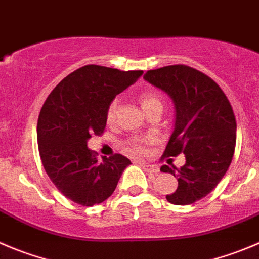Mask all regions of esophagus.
Instances as JSON below:
<instances>
[{
  "label": "esophagus",
  "mask_w": 259,
  "mask_h": 259,
  "mask_svg": "<svg viewBox=\"0 0 259 259\" xmlns=\"http://www.w3.org/2000/svg\"><path fill=\"white\" fill-rule=\"evenodd\" d=\"M142 167H143L144 171H148V172H154L157 174L159 171L158 166L156 165H149V163H142Z\"/></svg>",
  "instance_id": "34e87169"
}]
</instances>
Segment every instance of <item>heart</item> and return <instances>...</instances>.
I'll return each mask as SVG.
<instances>
[{
  "label": "heart",
  "instance_id": "b5f03b06",
  "mask_svg": "<svg viewBox=\"0 0 259 259\" xmlns=\"http://www.w3.org/2000/svg\"><path fill=\"white\" fill-rule=\"evenodd\" d=\"M139 103L144 112L149 113L153 110H162L163 108V98L161 93L157 91H147L144 93L139 94ZM118 101L112 100L108 103L106 108V121L108 124H113L116 118V112H117ZM124 151L130 154H142L144 152V142L141 139H133L124 143Z\"/></svg>",
  "mask_w": 259,
  "mask_h": 259
}]
</instances>
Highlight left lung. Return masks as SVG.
<instances>
[{"instance_id": "1", "label": "left lung", "mask_w": 259, "mask_h": 259, "mask_svg": "<svg viewBox=\"0 0 259 259\" xmlns=\"http://www.w3.org/2000/svg\"><path fill=\"white\" fill-rule=\"evenodd\" d=\"M148 83L162 89L175 103V129L163 157L185 154L180 168L163 165L161 171L178 176V189L166 199L187 206L217 187L233 161L236 120L233 107L219 84L187 65L148 70Z\"/></svg>"}]
</instances>
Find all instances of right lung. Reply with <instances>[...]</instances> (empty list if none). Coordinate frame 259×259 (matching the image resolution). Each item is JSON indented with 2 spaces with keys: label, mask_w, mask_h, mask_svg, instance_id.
<instances>
[{
  "label": "right lung",
  "mask_w": 259,
  "mask_h": 259,
  "mask_svg": "<svg viewBox=\"0 0 259 259\" xmlns=\"http://www.w3.org/2000/svg\"><path fill=\"white\" fill-rule=\"evenodd\" d=\"M142 74L87 65L62 79L43 103L37 125L40 159L51 181L72 202L102 203L132 163L118 153L98 161L87 142L105 132L108 103Z\"/></svg>",
  "instance_id": "obj_1"
}]
</instances>
